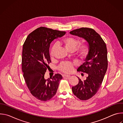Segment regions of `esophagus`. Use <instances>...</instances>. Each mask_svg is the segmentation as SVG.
<instances>
[{
	"mask_svg": "<svg viewBox=\"0 0 123 123\" xmlns=\"http://www.w3.org/2000/svg\"><path fill=\"white\" fill-rule=\"evenodd\" d=\"M70 77H71V76L69 75H67V74H64L63 75V77H67L68 78H69Z\"/></svg>",
	"mask_w": 123,
	"mask_h": 123,
	"instance_id": "1",
	"label": "esophagus"
}]
</instances>
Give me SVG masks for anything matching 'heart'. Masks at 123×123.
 <instances>
[{
  "label": "heart",
  "mask_w": 123,
  "mask_h": 123,
  "mask_svg": "<svg viewBox=\"0 0 123 123\" xmlns=\"http://www.w3.org/2000/svg\"><path fill=\"white\" fill-rule=\"evenodd\" d=\"M61 44L64 46L66 49L69 52L74 51L76 49V47L79 43V40L73 37H67L63 38L61 41ZM56 49V45H54L52 46L50 55L51 57L54 56L55 51ZM89 49L88 47L86 44H80L75 49L76 55L80 58H84L88 54ZM73 68V66L71 63H64L61 64L58 68L59 71L65 73H71Z\"/></svg>",
  "instance_id": "b5f03b06"
}]
</instances>
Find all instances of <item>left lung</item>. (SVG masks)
Instances as JSON below:
<instances>
[{
  "mask_svg": "<svg viewBox=\"0 0 123 123\" xmlns=\"http://www.w3.org/2000/svg\"><path fill=\"white\" fill-rule=\"evenodd\" d=\"M69 33L85 39L88 44L89 52L85 62L77 69L88 74L82 81L72 87L73 93L81 100H86L94 96L101 86L108 68L107 46L105 42L93 29L81 28Z\"/></svg>",
  "mask_w": 123,
  "mask_h": 123,
  "instance_id": "left-lung-1",
  "label": "left lung"
}]
</instances>
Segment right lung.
Returning a JSON list of instances; mask_svg holds the SVG:
<instances>
[{"label": "right lung", "mask_w": 123, "mask_h": 123, "mask_svg": "<svg viewBox=\"0 0 123 123\" xmlns=\"http://www.w3.org/2000/svg\"><path fill=\"white\" fill-rule=\"evenodd\" d=\"M65 31L40 27L27 37L23 46L22 69L23 76L31 94L37 99L46 101L56 94L62 76L56 74L48 79L44 75L51 62L50 44L63 37Z\"/></svg>", "instance_id": "add662e5"}]
</instances>
